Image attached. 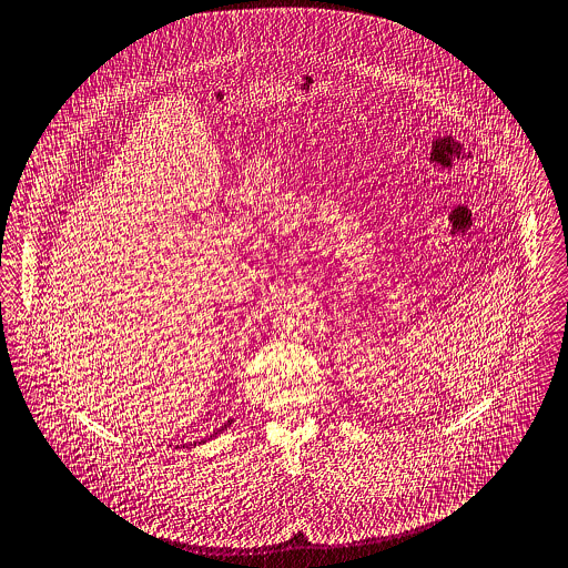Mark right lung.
I'll return each instance as SVG.
<instances>
[{"mask_svg":"<svg viewBox=\"0 0 568 568\" xmlns=\"http://www.w3.org/2000/svg\"><path fill=\"white\" fill-rule=\"evenodd\" d=\"M230 425H232V420H227V423H225V425H223V427H219V429H216V432H214V434H210V436H207V438H205V440H201V443H207V440H212V438H216V436H219V434H223V432H225V429H227V427H230ZM194 445H196V443H194Z\"/></svg>","mask_w":568,"mask_h":568,"instance_id":"right-lung-1","label":"right lung"}]
</instances>
